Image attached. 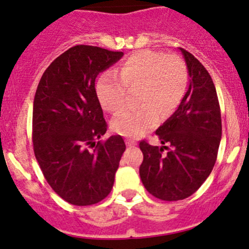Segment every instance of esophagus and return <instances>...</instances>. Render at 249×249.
<instances>
[{"label":"esophagus","instance_id":"obj_1","mask_svg":"<svg viewBox=\"0 0 249 249\" xmlns=\"http://www.w3.org/2000/svg\"><path fill=\"white\" fill-rule=\"evenodd\" d=\"M125 142H126V144L129 145V147H135V145H137L136 141L131 140V139H126V140H125Z\"/></svg>","mask_w":249,"mask_h":249}]
</instances>
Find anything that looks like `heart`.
Returning a JSON list of instances; mask_svg holds the SVG:
<instances>
[{
	"mask_svg": "<svg viewBox=\"0 0 249 249\" xmlns=\"http://www.w3.org/2000/svg\"><path fill=\"white\" fill-rule=\"evenodd\" d=\"M189 84L185 62L176 54L140 50L124 60L114 71L105 72L96 83L102 108L117 113L124 107L127 88L140 85L136 108H126L113 119L115 132L140 137L154 129L160 119L170 118L182 104Z\"/></svg>",
	"mask_w": 249,
	"mask_h": 249,
	"instance_id": "heart-1",
	"label": "heart"
}]
</instances>
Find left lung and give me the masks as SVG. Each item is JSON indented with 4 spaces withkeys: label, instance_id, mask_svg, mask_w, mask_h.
Instances as JSON below:
<instances>
[{
    "label": "left lung",
    "instance_id": "obj_1",
    "mask_svg": "<svg viewBox=\"0 0 249 249\" xmlns=\"http://www.w3.org/2000/svg\"><path fill=\"white\" fill-rule=\"evenodd\" d=\"M179 50L190 77L187 94L155 131L161 147L140 142L141 180L148 193L164 201L187 199L201 187L212 172L222 139L220 107L212 78L194 55ZM167 142L170 148L164 145ZM164 149L169 152L164 155Z\"/></svg>",
    "mask_w": 249,
    "mask_h": 249
}]
</instances>
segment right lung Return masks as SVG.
I'll use <instances>...</instances> for the list:
<instances>
[{
  "mask_svg": "<svg viewBox=\"0 0 249 249\" xmlns=\"http://www.w3.org/2000/svg\"><path fill=\"white\" fill-rule=\"evenodd\" d=\"M123 55L74 46L48 66L37 87L32 112L35 157L48 184L72 205H94L109 194L126 148L119 135L96 143L106 134L107 123L95 79Z\"/></svg>",
  "mask_w": 249,
  "mask_h": 249,
  "instance_id": "1",
  "label": "right lung"
}]
</instances>
